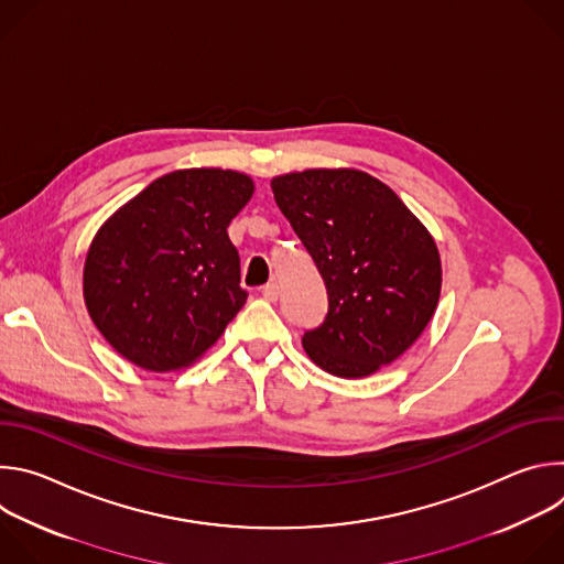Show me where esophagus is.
Returning <instances> with one entry per match:
<instances>
[{"instance_id":"34e87169","label":"esophagus","mask_w":564,"mask_h":564,"mask_svg":"<svg viewBox=\"0 0 564 564\" xmlns=\"http://www.w3.org/2000/svg\"><path fill=\"white\" fill-rule=\"evenodd\" d=\"M261 294H263V299H265V301H276V299H279V294H281V290H279V285H276V283H268V285H263Z\"/></svg>"}]
</instances>
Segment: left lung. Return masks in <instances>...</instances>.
I'll use <instances>...</instances> for the list:
<instances>
[{"mask_svg": "<svg viewBox=\"0 0 564 564\" xmlns=\"http://www.w3.org/2000/svg\"><path fill=\"white\" fill-rule=\"evenodd\" d=\"M272 192L328 290L324 324L303 335L307 357L359 379L404 355L442 290L429 229L388 185L357 170L276 176Z\"/></svg>", "mask_w": 564, "mask_h": 564, "instance_id": "obj_1", "label": "left lung"}]
</instances>
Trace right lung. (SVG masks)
I'll use <instances>...</instances> for the list:
<instances>
[{
	"mask_svg": "<svg viewBox=\"0 0 564 564\" xmlns=\"http://www.w3.org/2000/svg\"><path fill=\"white\" fill-rule=\"evenodd\" d=\"M252 194L246 174L178 170L100 227L85 261V303L124 359L170 372L218 341L248 301L227 227Z\"/></svg>",
	"mask_w": 564,
	"mask_h": 564,
	"instance_id": "obj_1",
	"label": "right lung"
}]
</instances>
